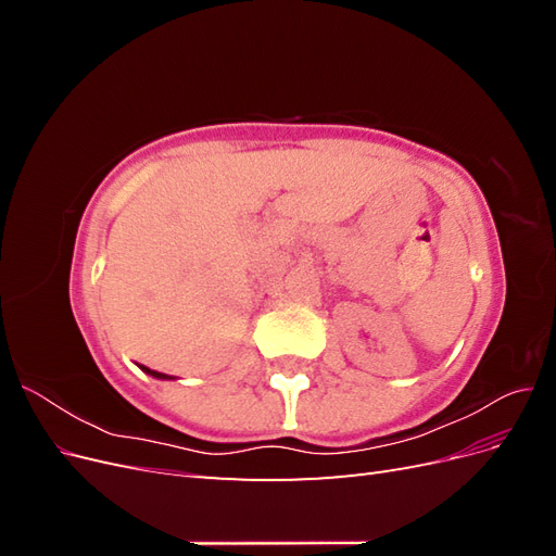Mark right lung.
I'll return each instance as SVG.
<instances>
[{"label":"right lung","mask_w":556,"mask_h":556,"mask_svg":"<svg viewBox=\"0 0 556 556\" xmlns=\"http://www.w3.org/2000/svg\"><path fill=\"white\" fill-rule=\"evenodd\" d=\"M141 368H143V371H146L148 376H153V378H162V380H164V378H172V376H166V374H157V371H150V368H148V366H141Z\"/></svg>","instance_id":"right-lung-1"}]
</instances>
